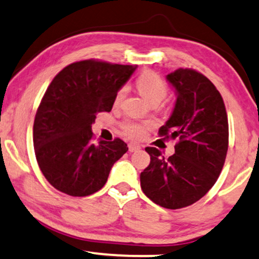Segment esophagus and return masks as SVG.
Returning <instances> with one entry per match:
<instances>
[{
	"mask_svg": "<svg viewBox=\"0 0 259 259\" xmlns=\"http://www.w3.org/2000/svg\"><path fill=\"white\" fill-rule=\"evenodd\" d=\"M127 147H129V152H136V150L141 149V146L137 145L135 142H130L129 145H127Z\"/></svg>",
	"mask_w": 259,
	"mask_h": 259,
	"instance_id": "obj_1",
	"label": "esophagus"
}]
</instances>
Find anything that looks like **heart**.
Instances as JSON below:
<instances>
[{"label":"heart","instance_id":"1","mask_svg":"<svg viewBox=\"0 0 259 259\" xmlns=\"http://www.w3.org/2000/svg\"><path fill=\"white\" fill-rule=\"evenodd\" d=\"M136 87L141 96L148 100L154 106L159 105L161 101L167 96V84L165 81L159 76L158 74L153 71H146L142 75H140L136 81ZM127 93V87L123 86L117 92L116 98H114V104L118 105L123 101ZM150 129L149 123H140L134 122V120H126L122 124V130L126 136L133 137V139H141L146 135V133Z\"/></svg>","mask_w":259,"mask_h":259}]
</instances>
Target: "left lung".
<instances>
[{
    "instance_id": "8db88e82",
    "label": "left lung",
    "mask_w": 259,
    "mask_h": 259,
    "mask_svg": "<svg viewBox=\"0 0 259 259\" xmlns=\"http://www.w3.org/2000/svg\"><path fill=\"white\" fill-rule=\"evenodd\" d=\"M166 78L177 101L159 135L178 142L167 159L147 147L150 163L140 181L155 204L181 209L201 199L218 181L227 155L228 119L220 92L203 74L179 68Z\"/></svg>"
}]
</instances>
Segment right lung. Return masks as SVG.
<instances>
[{
  "instance_id": "right-lung-1",
  "label": "right lung",
  "mask_w": 259,
  "mask_h": 259,
  "mask_svg": "<svg viewBox=\"0 0 259 259\" xmlns=\"http://www.w3.org/2000/svg\"><path fill=\"white\" fill-rule=\"evenodd\" d=\"M135 69L86 60L67 65L51 81L35 113L33 146L39 168L58 191L75 197L99 191L126 153L120 139L94 142L92 124L98 113L112 110Z\"/></svg>"
}]
</instances>
